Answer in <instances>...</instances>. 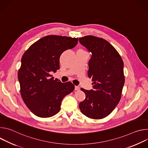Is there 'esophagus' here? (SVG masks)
Here are the masks:
<instances>
[{
  "instance_id": "esophagus-1",
  "label": "esophagus",
  "mask_w": 148,
  "mask_h": 148,
  "mask_svg": "<svg viewBox=\"0 0 148 148\" xmlns=\"http://www.w3.org/2000/svg\"><path fill=\"white\" fill-rule=\"evenodd\" d=\"M75 91H78L79 90V87L78 86H75V89H74Z\"/></svg>"
}]
</instances>
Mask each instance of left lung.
I'll list each match as a JSON object with an SVG mask.
<instances>
[{
	"instance_id": "left-lung-1",
	"label": "left lung",
	"mask_w": 148,
	"mask_h": 148,
	"mask_svg": "<svg viewBox=\"0 0 148 148\" xmlns=\"http://www.w3.org/2000/svg\"><path fill=\"white\" fill-rule=\"evenodd\" d=\"M79 41L92 54L88 76L93 82V90L81 88L86 99L79 108L90 118L102 119L112 112L121 99L125 82L123 62L116 50L102 38L87 36L79 38Z\"/></svg>"
}]
</instances>
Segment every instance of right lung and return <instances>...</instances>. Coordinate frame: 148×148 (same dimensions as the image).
<instances>
[{"label": "right lung", "mask_w": 148, "mask_h": 148, "mask_svg": "<svg viewBox=\"0 0 148 148\" xmlns=\"http://www.w3.org/2000/svg\"><path fill=\"white\" fill-rule=\"evenodd\" d=\"M77 43V38L47 36L35 42L23 55L18 72L20 94L36 116L49 118L57 114L63 98L74 90L71 82L62 83L50 74L60 69L61 54Z\"/></svg>", "instance_id": "obj_1"}]
</instances>
